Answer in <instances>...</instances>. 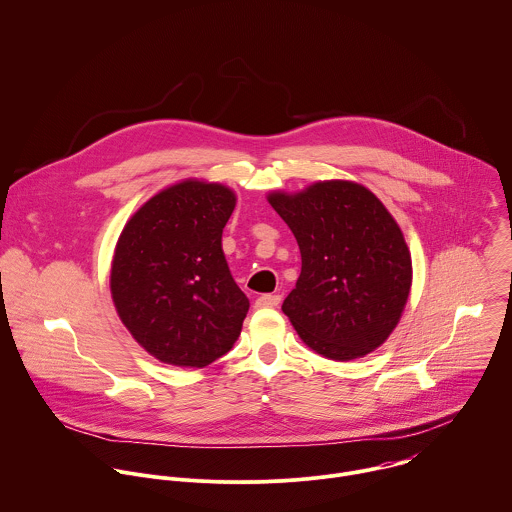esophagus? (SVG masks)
<instances>
[{
  "mask_svg": "<svg viewBox=\"0 0 512 512\" xmlns=\"http://www.w3.org/2000/svg\"><path fill=\"white\" fill-rule=\"evenodd\" d=\"M280 304V296L278 294H262L258 300H256V306L258 308H274Z\"/></svg>",
  "mask_w": 512,
  "mask_h": 512,
  "instance_id": "1",
  "label": "esophagus"
}]
</instances>
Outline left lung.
I'll return each mask as SVG.
<instances>
[{
    "label": "left lung",
    "mask_w": 512,
    "mask_h": 512,
    "mask_svg": "<svg viewBox=\"0 0 512 512\" xmlns=\"http://www.w3.org/2000/svg\"><path fill=\"white\" fill-rule=\"evenodd\" d=\"M268 202L300 246L302 272L282 312L302 342L338 362L382 346L412 286L410 250L386 206L348 180L274 190Z\"/></svg>",
    "instance_id": "obj_1"
}]
</instances>
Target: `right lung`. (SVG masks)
Returning a JSON list of instances; mask_svg holds the SVG:
<instances>
[{"label": "right lung", "mask_w": 512, "mask_h": 512, "mask_svg": "<svg viewBox=\"0 0 512 512\" xmlns=\"http://www.w3.org/2000/svg\"><path fill=\"white\" fill-rule=\"evenodd\" d=\"M234 208L232 188L186 178L142 204L118 238L110 270L116 312L160 362L204 368L242 332L250 302L222 250Z\"/></svg>", "instance_id": "add662e5"}]
</instances>
